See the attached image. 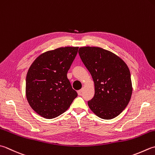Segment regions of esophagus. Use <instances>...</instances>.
<instances>
[{"label":"esophagus","instance_id":"34e87169","mask_svg":"<svg viewBox=\"0 0 155 155\" xmlns=\"http://www.w3.org/2000/svg\"><path fill=\"white\" fill-rule=\"evenodd\" d=\"M82 92H83V89H81V90H79V91H78L77 93H78V95H81Z\"/></svg>","mask_w":155,"mask_h":155}]
</instances>
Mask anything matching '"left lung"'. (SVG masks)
Instances as JSON below:
<instances>
[{
    "instance_id": "left-lung-1",
    "label": "left lung",
    "mask_w": 155,
    "mask_h": 155,
    "mask_svg": "<svg viewBox=\"0 0 155 155\" xmlns=\"http://www.w3.org/2000/svg\"><path fill=\"white\" fill-rule=\"evenodd\" d=\"M78 54L95 83V95L88 101L89 108L101 119L117 117L125 110L132 96L128 66L116 54L101 48L82 47Z\"/></svg>"
}]
</instances>
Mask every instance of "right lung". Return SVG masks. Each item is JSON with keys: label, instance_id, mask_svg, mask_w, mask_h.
I'll return each instance as SVG.
<instances>
[{"label": "right lung", "instance_id": "1", "mask_svg": "<svg viewBox=\"0 0 155 155\" xmlns=\"http://www.w3.org/2000/svg\"><path fill=\"white\" fill-rule=\"evenodd\" d=\"M78 47L59 48L41 54L29 68L26 97L31 108L46 119L68 110L78 94L67 78Z\"/></svg>", "mask_w": 155, "mask_h": 155}]
</instances>
